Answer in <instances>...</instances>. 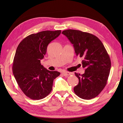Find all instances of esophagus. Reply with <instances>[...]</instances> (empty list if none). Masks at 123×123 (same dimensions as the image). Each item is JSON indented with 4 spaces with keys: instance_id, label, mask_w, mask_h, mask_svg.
Listing matches in <instances>:
<instances>
[{
    "instance_id": "obj_1",
    "label": "esophagus",
    "mask_w": 123,
    "mask_h": 123,
    "mask_svg": "<svg viewBox=\"0 0 123 123\" xmlns=\"http://www.w3.org/2000/svg\"><path fill=\"white\" fill-rule=\"evenodd\" d=\"M62 74L64 76H67V75H71L72 74L71 72H66V71H63L62 72Z\"/></svg>"
}]
</instances>
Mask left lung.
<instances>
[{"label": "left lung", "instance_id": "obj_1", "mask_svg": "<svg viewBox=\"0 0 123 123\" xmlns=\"http://www.w3.org/2000/svg\"><path fill=\"white\" fill-rule=\"evenodd\" d=\"M74 48L77 56L82 57L85 74L75 73L79 83L74 88L80 98L91 99L95 98L104 89L110 73L111 61L103 43L90 33L74 30L63 31Z\"/></svg>", "mask_w": 123, "mask_h": 123}]
</instances>
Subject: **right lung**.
Returning a JSON list of instances; mask_svg holds the SVG:
<instances>
[{"label": "right lung", "instance_id": "right-lung-1", "mask_svg": "<svg viewBox=\"0 0 123 123\" xmlns=\"http://www.w3.org/2000/svg\"><path fill=\"white\" fill-rule=\"evenodd\" d=\"M61 31H44L27 36L18 45L14 59L12 72L20 89L34 100H40L51 92L54 79L60 75L41 64L52 41Z\"/></svg>", "mask_w": 123, "mask_h": 123}]
</instances>
